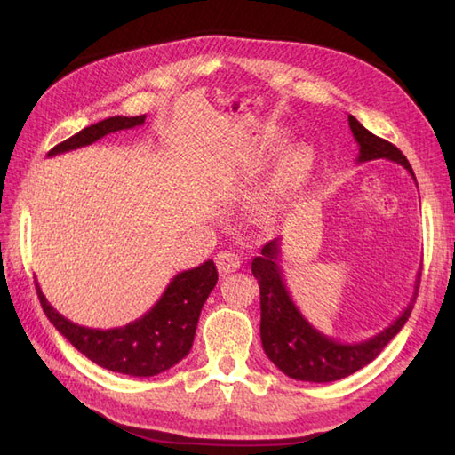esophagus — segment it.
<instances>
[{
  "label": "esophagus",
  "mask_w": 455,
  "mask_h": 455,
  "mask_svg": "<svg viewBox=\"0 0 455 455\" xmlns=\"http://www.w3.org/2000/svg\"><path fill=\"white\" fill-rule=\"evenodd\" d=\"M217 267L220 275H228L236 272V269L243 266V258H240L238 252H233V250H225V252L217 254Z\"/></svg>",
  "instance_id": "esophagus-1"
}]
</instances>
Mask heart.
<instances>
[{"mask_svg":"<svg viewBox=\"0 0 455 455\" xmlns=\"http://www.w3.org/2000/svg\"><path fill=\"white\" fill-rule=\"evenodd\" d=\"M287 137L282 131H267L254 144V156L259 162H267L285 148ZM315 170V154L305 144L289 147L275 162L272 176L264 189L259 191L256 209L259 215H274L283 209L301 193Z\"/></svg>","mask_w":455,"mask_h":455,"instance_id":"b5f03b06","label":"heart"}]
</instances>
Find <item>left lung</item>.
<instances>
[{"mask_svg": "<svg viewBox=\"0 0 455 455\" xmlns=\"http://www.w3.org/2000/svg\"><path fill=\"white\" fill-rule=\"evenodd\" d=\"M347 123H350L354 139L360 147L357 164L379 158L391 160L401 164L414 178L409 160L395 144L375 137L352 115H347ZM279 262H282L279 238L267 243L262 248V254L252 259V274L259 283V308H262L259 336H262L264 352L269 360L287 377L297 381H338L373 362L409 321L414 299L419 293L420 269L417 279H414V293L409 305L387 328L362 342H338L336 338L316 331L299 311L291 295H289L283 269Z\"/></svg>", "mask_w": 455, "mask_h": 455, "instance_id": "8db88e82", "label": "left lung"}]
</instances>
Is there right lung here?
I'll use <instances>...</instances> for the list:
<instances>
[{
    "mask_svg": "<svg viewBox=\"0 0 455 455\" xmlns=\"http://www.w3.org/2000/svg\"><path fill=\"white\" fill-rule=\"evenodd\" d=\"M144 119L147 115H139V117H119L117 115V117L103 119L56 144L48 152V156L88 147L109 132L139 127ZM217 279L219 274L212 259H207L193 269H186V272L173 275L166 291L148 313L129 324L108 328V331L68 321L46 301L38 282L36 293L48 321L88 360L115 373L152 377L170 370L189 354L201 308L209 293L215 289Z\"/></svg>",
    "mask_w": 455,
    "mask_h": 455,
    "instance_id": "1",
    "label": "right lung"
}]
</instances>
